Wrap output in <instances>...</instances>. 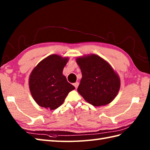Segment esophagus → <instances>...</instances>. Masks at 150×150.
Returning a JSON list of instances; mask_svg holds the SVG:
<instances>
[{
	"mask_svg": "<svg viewBox=\"0 0 150 150\" xmlns=\"http://www.w3.org/2000/svg\"><path fill=\"white\" fill-rule=\"evenodd\" d=\"M79 84V82H75L74 84H73V86H74L75 87V88H77Z\"/></svg>",
	"mask_w": 150,
	"mask_h": 150,
	"instance_id": "34e87169",
	"label": "esophagus"
}]
</instances>
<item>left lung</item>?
<instances>
[{
    "label": "left lung",
    "instance_id": "obj_1",
    "mask_svg": "<svg viewBox=\"0 0 150 150\" xmlns=\"http://www.w3.org/2000/svg\"><path fill=\"white\" fill-rule=\"evenodd\" d=\"M82 72L77 91L86 101L94 106L110 103L120 86L119 75L110 64L94 54L76 59Z\"/></svg>",
    "mask_w": 150,
    "mask_h": 150
}]
</instances>
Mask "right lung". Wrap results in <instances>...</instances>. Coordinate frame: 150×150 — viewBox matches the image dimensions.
<instances>
[{
	"label": "right lung",
	"mask_w": 150,
	"mask_h": 150,
	"mask_svg": "<svg viewBox=\"0 0 150 150\" xmlns=\"http://www.w3.org/2000/svg\"><path fill=\"white\" fill-rule=\"evenodd\" d=\"M68 57L51 55L38 64L29 79L31 94L40 106L51 110L61 106L75 87L62 74Z\"/></svg>",
	"instance_id": "right-lung-1"
}]
</instances>
